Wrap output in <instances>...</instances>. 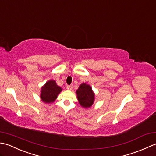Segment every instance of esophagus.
Instances as JSON below:
<instances>
[{
    "instance_id": "esophagus-1",
    "label": "esophagus",
    "mask_w": 156,
    "mask_h": 156,
    "mask_svg": "<svg viewBox=\"0 0 156 156\" xmlns=\"http://www.w3.org/2000/svg\"><path fill=\"white\" fill-rule=\"evenodd\" d=\"M66 88H67L68 90H73V85H67V86H66Z\"/></svg>"
}]
</instances>
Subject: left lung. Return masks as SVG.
<instances>
[{
  "instance_id": "obj_1",
  "label": "left lung",
  "mask_w": 156,
  "mask_h": 156,
  "mask_svg": "<svg viewBox=\"0 0 156 156\" xmlns=\"http://www.w3.org/2000/svg\"><path fill=\"white\" fill-rule=\"evenodd\" d=\"M77 100L81 106L84 108H90L95 101V94L89 84L83 83L76 91Z\"/></svg>"
}]
</instances>
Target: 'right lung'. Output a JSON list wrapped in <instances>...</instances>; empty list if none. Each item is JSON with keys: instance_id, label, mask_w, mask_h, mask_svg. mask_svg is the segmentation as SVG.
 <instances>
[{"instance_id": "right-lung-1", "label": "right lung", "mask_w": 156, "mask_h": 156, "mask_svg": "<svg viewBox=\"0 0 156 156\" xmlns=\"http://www.w3.org/2000/svg\"><path fill=\"white\" fill-rule=\"evenodd\" d=\"M62 91V89L56 84L55 80H49L41 87L40 98L44 103H52Z\"/></svg>"}]
</instances>
